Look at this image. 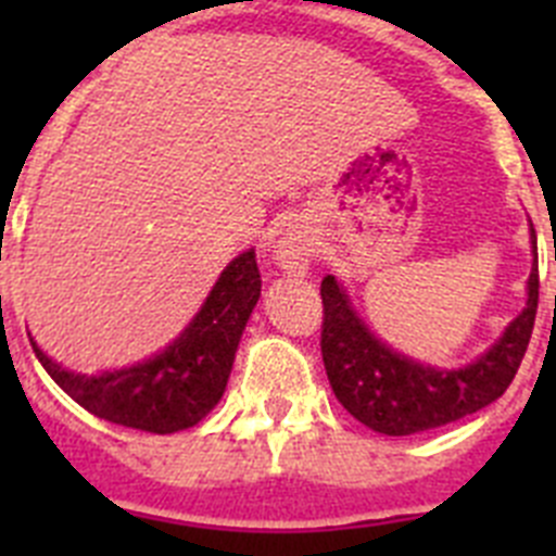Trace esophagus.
<instances>
[{"mask_svg":"<svg viewBox=\"0 0 556 556\" xmlns=\"http://www.w3.org/2000/svg\"><path fill=\"white\" fill-rule=\"evenodd\" d=\"M273 258L275 267L283 269V273L306 275L308 262H312V239H308L306 230L289 228L287 233H281V239L275 242Z\"/></svg>","mask_w":556,"mask_h":556,"instance_id":"esophagus-1","label":"esophagus"}]
</instances>
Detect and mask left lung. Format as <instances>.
Segmentation results:
<instances>
[{
  "mask_svg": "<svg viewBox=\"0 0 556 556\" xmlns=\"http://www.w3.org/2000/svg\"><path fill=\"white\" fill-rule=\"evenodd\" d=\"M532 273L527 278V306L484 353L462 367L417 362L376 337L356 312L345 283L323 278V362L337 401L358 424L387 437L440 429L484 409L513 384L527 353L538 314V236L529 219Z\"/></svg>",
  "mask_w": 556,
  "mask_h": 556,
  "instance_id": "1",
  "label": "left lung"
}]
</instances>
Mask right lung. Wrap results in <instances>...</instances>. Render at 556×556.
I'll use <instances>...</instances> for the list:
<instances>
[{
    "mask_svg": "<svg viewBox=\"0 0 556 556\" xmlns=\"http://www.w3.org/2000/svg\"><path fill=\"white\" fill-rule=\"evenodd\" d=\"M262 298L255 250L248 248L219 273L189 326L159 353L97 376L55 362L29 337L43 370L75 404L127 429L175 434L198 426L223 401L244 326Z\"/></svg>",
    "mask_w": 556,
    "mask_h": 556,
    "instance_id": "1",
    "label": "right lung"
}]
</instances>
